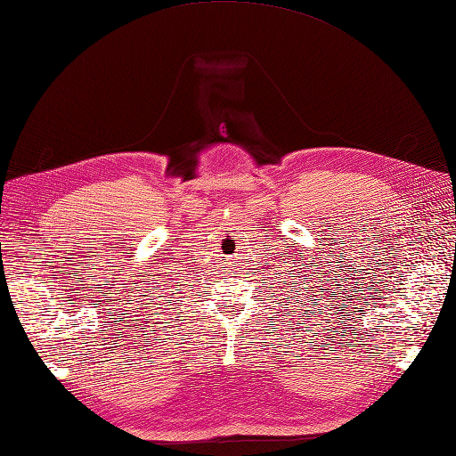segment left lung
Instances as JSON below:
<instances>
[{
  "label": "left lung",
  "instance_id": "obj_1",
  "mask_svg": "<svg viewBox=\"0 0 456 456\" xmlns=\"http://www.w3.org/2000/svg\"><path fill=\"white\" fill-rule=\"evenodd\" d=\"M285 285H287V281H285Z\"/></svg>",
  "mask_w": 456,
  "mask_h": 456
}]
</instances>
